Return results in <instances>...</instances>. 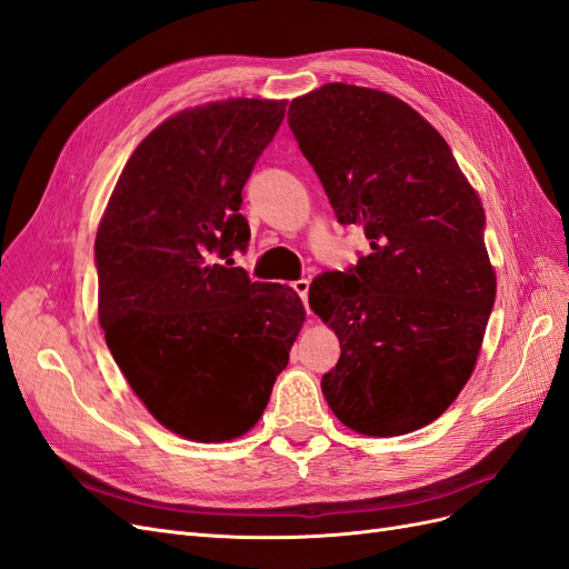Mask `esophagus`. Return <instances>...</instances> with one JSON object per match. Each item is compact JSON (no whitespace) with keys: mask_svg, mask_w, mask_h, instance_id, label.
Returning <instances> with one entry per match:
<instances>
[{"mask_svg":"<svg viewBox=\"0 0 569 569\" xmlns=\"http://www.w3.org/2000/svg\"><path fill=\"white\" fill-rule=\"evenodd\" d=\"M308 287H311V282H308V280H295V282H291V289H295L297 291V295L301 297V301H303V306H306V311H308Z\"/></svg>","mask_w":569,"mask_h":569,"instance_id":"obj_1","label":"esophagus"}]
</instances>
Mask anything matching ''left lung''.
<instances>
[{
    "instance_id": "1",
    "label": "left lung",
    "mask_w": 569,
    "mask_h": 569,
    "mask_svg": "<svg viewBox=\"0 0 569 569\" xmlns=\"http://www.w3.org/2000/svg\"><path fill=\"white\" fill-rule=\"evenodd\" d=\"M287 120L339 226L370 242L308 289L341 343L325 401L360 435L412 432L453 403L477 363L496 299L485 209L443 137L387 92L322 84Z\"/></svg>"
}]
</instances>
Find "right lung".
I'll use <instances>...</instances> for the list:
<instances>
[{"mask_svg": "<svg viewBox=\"0 0 569 569\" xmlns=\"http://www.w3.org/2000/svg\"><path fill=\"white\" fill-rule=\"evenodd\" d=\"M284 101L182 111L132 151L94 239L99 322L132 391L163 427L226 441L263 416L306 311L234 266L249 247L242 189Z\"/></svg>", "mask_w": 569, "mask_h": 569, "instance_id": "obj_1", "label": "right lung"}]
</instances>
